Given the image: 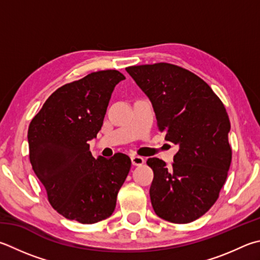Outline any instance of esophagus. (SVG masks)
I'll return each instance as SVG.
<instances>
[{
  "label": "esophagus",
  "instance_id": "34e87169",
  "mask_svg": "<svg viewBox=\"0 0 260 260\" xmlns=\"http://www.w3.org/2000/svg\"><path fill=\"white\" fill-rule=\"evenodd\" d=\"M132 164L134 165V166H142L144 164V158L143 157H140V155H132Z\"/></svg>",
  "mask_w": 260,
  "mask_h": 260
}]
</instances>
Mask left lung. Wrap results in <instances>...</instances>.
I'll return each mask as SVG.
<instances>
[{"label":"left lung","instance_id":"obj_1","mask_svg":"<svg viewBox=\"0 0 260 260\" xmlns=\"http://www.w3.org/2000/svg\"><path fill=\"white\" fill-rule=\"evenodd\" d=\"M152 103L165 140L179 146L173 167L158 158L152 168L150 199L160 218L191 223L218 199L232 160L231 122L223 102L205 81L171 63L127 67Z\"/></svg>","mask_w":260,"mask_h":260}]
</instances>
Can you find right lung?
<instances>
[{
  "mask_svg": "<svg viewBox=\"0 0 260 260\" xmlns=\"http://www.w3.org/2000/svg\"><path fill=\"white\" fill-rule=\"evenodd\" d=\"M124 79L118 70H101L66 84L29 124L32 171L51 206L70 220L94 224L110 217L129 173L128 155L95 159L88 144L101 129L115 86Z\"/></svg>",
  "mask_w": 260,
  "mask_h": 260,
  "instance_id": "obj_1",
  "label": "right lung"
}]
</instances>
